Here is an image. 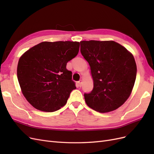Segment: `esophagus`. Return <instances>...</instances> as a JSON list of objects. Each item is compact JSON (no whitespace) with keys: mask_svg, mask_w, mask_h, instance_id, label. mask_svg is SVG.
I'll return each instance as SVG.
<instances>
[{"mask_svg":"<svg viewBox=\"0 0 154 154\" xmlns=\"http://www.w3.org/2000/svg\"><path fill=\"white\" fill-rule=\"evenodd\" d=\"M78 86L80 87H81L82 86V80H80V81L78 82Z\"/></svg>","mask_w":154,"mask_h":154,"instance_id":"34e87169","label":"esophagus"}]
</instances>
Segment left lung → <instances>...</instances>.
I'll use <instances>...</instances> for the list:
<instances>
[{
	"instance_id": "left-lung-1",
	"label": "left lung",
	"mask_w": 154,
	"mask_h": 154,
	"mask_svg": "<svg viewBox=\"0 0 154 154\" xmlns=\"http://www.w3.org/2000/svg\"><path fill=\"white\" fill-rule=\"evenodd\" d=\"M80 51L94 83L91 92L84 94L87 105L101 113L118 109L131 94L136 81L133 54L112 40L81 41Z\"/></svg>"
}]
</instances>
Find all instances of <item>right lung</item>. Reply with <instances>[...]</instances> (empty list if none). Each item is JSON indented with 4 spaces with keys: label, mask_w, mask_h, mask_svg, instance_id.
I'll return each mask as SVG.
<instances>
[{
    "label": "right lung",
    "mask_w": 154,
    "mask_h": 154,
    "mask_svg": "<svg viewBox=\"0 0 154 154\" xmlns=\"http://www.w3.org/2000/svg\"><path fill=\"white\" fill-rule=\"evenodd\" d=\"M80 42H42L23 54L17 78L23 95L37 110L54 112L66 104L76 86L67 63L78 54Z\"/></svg>",
    "instance_id": "right-lung-1"
}]
</instances>
